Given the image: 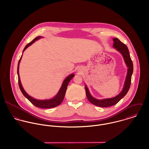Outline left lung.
I'll use <instances>...</instances> for the list:
<instances>
[{
    "label": "left lung",
    "mask_w": 149,
    "mask_h": 149,
    "mask_svg": "<svg viewBox=\"0 0 149 149\" xmlns=\"http://www.w3.org/2000/svg\"><path fill=\"white\" fill-rule=\"evenodd\" d=\"M113 41L114 42L113 47L115 48L118 52H119L123 57L125 63L128 67L126 81L125 83V85L123 88V90L118 95L112 98H109V99H102V100L96 99L91 96L87 86L85 85L86 95L88 100L92 104L97 106L101 107L112 106L118 103L127 94L130 89L131 82V76L133 72V64L130 57L127 46L123 43L118 38H114L113 39Z\"/></svg>",
    "instance_id": "1"
}]
</instances>
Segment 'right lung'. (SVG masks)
<instances>
[{
  "label": "right lung",
  "instance_id": "obj_1",
  "mask_svg": "<svg viewBox=\"0 0 149 149\" xmlns=\"http://www.w3.org/2000/svg\"><path fill=\"white\" fill-rule=\"evenodd\" d=\"M40 38H42V37L39 36L36 37V38H34L31 42L29 43L28 44L26 45V46H25V47L24 48L23 52L29 46H30L31 44H33L34 42L36 40H39ZM21 57L20 60H19L18 64V69H17V73H18V84L20 88V89L22 93H23V95L35 106L39 107V108H53L55 107L58 106V105H60L62 102L64 100V96L66 93V91L67 89V86L69 83V81H70V80L73 77V76H74V74H71L69 76H68L65 80H64V82L62 84V86L60 89V91H58V93L56 95V96L52 99H49V100H37L36 99H34L33 97H31L30 96H29L24 90V89L22 87V85L21 83V80H20V77H19V63L21 61V60L22 58Z\"/></svg>",
  "mask_w": 149,
  "mask_h": 149
}]
</instances>
